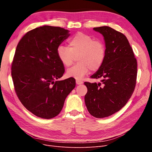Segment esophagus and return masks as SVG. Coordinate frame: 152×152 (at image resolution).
<instances>
[{"instance_id":"esophagus-1","label":"esophagus","mask_w":152,"mask_h":152,"mask_svg":"<svg viewBox=\"0 0 152 152\" xmlns=\"http://www.w3.org/2000/svg\"><path fill=\"white\" fill-rule=\"evenodd\" d=\"M76 84L77 85H80L82 84H83V82L80 80H76Z\"/></svg>"}]
</instances>
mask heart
I'll return each instance as SVG.
<instances>
[{"instance_id": "heart-1", "label": "heart", "mask_w": 152, "mask_h": 152, "mask_svg": "<svg viewBox=\"0 0 152 152\" xmlns=\"http://www.w3.org/2000/svg\"><path fill=\"white\" fill-rule=\"evenodd\" d=\"M68 48L59 45L57 49V56L65 67L70 66L75 61L79 62L66 72L68 77L81 80L89 72L97 71L102 66L105 59L106 46L100 39L82 32L76 34L68 41Z\"/></svg>"}]
</instances>
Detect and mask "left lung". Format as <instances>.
<instances>
[{"label": "left lung", "instance_id": "8db88e82", "mask_svg": "<svg viewBox=\"0 0 152 152\" xmlns=\"http://www.w3.org/2000/svg\"><path fill=\"white\" fill-rule=\"evenodd\" d=\"M93 30L104 37L106 53L102 66L91 77L99 83L86 82L85 103L96 118L112 115L126 105L134 92L137 77V61L126 37L107 26Z\"/></svg>", "mask_w": 152, "mask_h": 152}]
</instances>
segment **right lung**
Returning <instances> with one entry per match:
<instances>
[{"label": "right lung", "instance_id": "add662e5", "mask_svg": "<svg viewBox=\"0 0 152 152\" xmlns=\"http://www.w3.org/2000/svg\"><path fill=\"white\" fill-rule=\"evenodd\" d=\"M69 32L58 26H40L27 32L16 47L11 66L15 90L23 105L39 117L57 116L75 87L74 78L56 80L65 72L57 49Z\"/></svg>", "mask_w": 152, "mask_h": 152}]
</instances>
